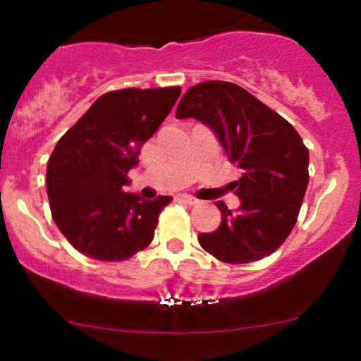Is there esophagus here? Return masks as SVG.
<instances>
[{"label":"esophagus","mask_w":361,"mask_h":361,"mask_svg":"<svg viewBox=\"0 0 361 361\" xmlns=\"http://www.w3.org/2000/svg\"><path fill=\"white\" fill-rule=\"evenodd\" d=\"M178 200L183 202V204H188V205H197V204H198L197 198L192 197V195H186V193L180 195V197H178Z\"/></svg>","instance_id":"34e87169"}]
</instances>
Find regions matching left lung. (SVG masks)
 I'll return each instance as SVG.
<instances>
[{
  "mask_svg": "<svg viewBox=\"0 0 361 361\" xmlns=\"http://www.w3.org/2000/svg\"><path fill=\"white\" fill-rule=\"evenodd\" d=\"M176 117L207 123L243 171L235 181L241 205L231 212L217 202L222 222L214 233L198 235L200 246L231 264L270 256L292 233L309 185V149L300 135L275 110L229 81L192 86Z\"/></svg>",
  "mask_w": 361,
  "mask_h": 361,
  "instance_id": "left-lung-1",
  "label": "left lung"
}]
</instances>
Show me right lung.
Here are the masks:
<instances>
[{"label":"right lung","instance_id":"1","mask_svg":"<svg viewBox=\"0 0 361 361\" xmlns=\"http://www.w3.org/2000/svg\"><path fill=\"white\" fill-rule=\"evenodd\" d=\"M180 93V86L110 91L59 139L49 157L47 197L54 222L74 250L98 261H123L151 244L161 210L173 198L142 200L123 185Z\"/></svg>","mask_w":361,"mask_h":361}]
</instances>
